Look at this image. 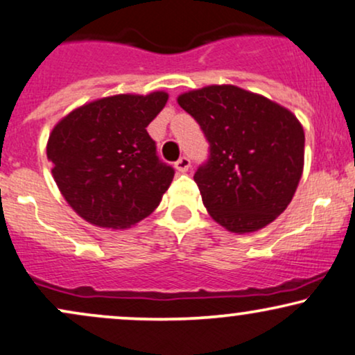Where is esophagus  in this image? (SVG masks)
<instances>
[{
    "label": "esophagus",
    "instance_id": "34e87169",
    "mask_svg": "<svg viewBox=\"0 0 355 355\" xmlns=\"http://www.w3.org/2000/svg\"><path fill=\"white\" fill-rule=\"evenodd\" d=\"M175 168H177L180 173L189 172V168H190V159H187V157H180V159L175 162Z\"/></svg>",
    "mask_w": 355,
    "mask_h": 355
}]
</instances>
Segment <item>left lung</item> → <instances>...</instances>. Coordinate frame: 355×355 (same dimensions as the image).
Wrapping results in <instances>:
<instances>
[{
    "label": "left lung",
    "mask_w": 355,
    "mask_h": 355,
    "mask_svg": "<svg viewBox=\"0 0 355 355\" xmlns=\"http://www.w3.org/2000/svg\"><path fill=\"white\" fill-rule=\"evenodd\" d=\"M177 102L210 142L208 162L193 180L211 218L238 234L275 221L304 168V130L296 115L232 84L193 89Z\"/></svg>",
    "instance_id": "1"
}]
</instances>
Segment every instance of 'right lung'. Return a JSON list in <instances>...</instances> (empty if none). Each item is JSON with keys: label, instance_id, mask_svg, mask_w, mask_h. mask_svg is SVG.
I'll return each instance as SVG.
<instances>
[{"label": "right lung", "instance_id": "obj_1", "mask_svg": "<svg viewBox=\"0 0 355 355\" xmlns=\"http://www.w3.org/2000/svg\"><path fill=\"white\" fill-rule=\"evenodd\" d=\"M168 94H117L79 105L51 130V173L69 207L99 228L123 230L147 218L173 180L147 125Z\"/></svg>", "mask_w": 355, "mask_h": 355}]
</instances>
